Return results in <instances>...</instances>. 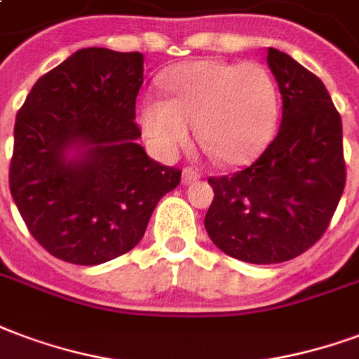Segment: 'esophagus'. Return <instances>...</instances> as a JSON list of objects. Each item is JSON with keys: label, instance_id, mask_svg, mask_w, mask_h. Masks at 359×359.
<instances>
[{"label": "esophagus", "instance_id": "obj_1", "mask_svg": "<svg viewBox=\"0 0 359 359\" xmlns=\"http://www.w3.org/2000/svg\"><path fill=\"white\" fill-rule=\"evenodd\" d=\"M200 179V175L194 171V169H190V167H187L184 171H182V184H192V182H196V180Z\"/></svg>", "mask_w": 359, "mask_h": 359}]
</instances>
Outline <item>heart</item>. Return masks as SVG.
Segmentation results:
<instances>
[{
  "mask_svg": "<svg viewBox=\"0 0 359 359\" xmlns=\"http://www.w3.org/2000/svg\"><path fill=\"white\" fill-rule=\"evenodd\" d=\"M167 98L144 95L139 123L159 156L171 158L196 139L226 167L251 163L266 148L278 121V93L257 62L201 58L163 74Z\"/></svg>",
  "mask_w": 359,
  "mask_h": 359,
  "instance_id": "obj_1",
  "label": "heart"
}]
</instances>
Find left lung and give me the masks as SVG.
Wrapping results in <instances>:
<instances>
[{
	"instance_id": "8db88e82",
	"label": "left lung",
	"mask_w": 359,
	"mask_h": 359,
	"mask_svg": "<svg viewBox=\"0 0 359 359\" xmlns=\"http://www.w3.org/2000/svg\"><path fill=\"white\" fill-rule=\"evenodd\" d=\"M280 87V131L253 165L209 179L205 230L222 253L251 264L291 261L320 240L341 200L346 167L342 121L325 85L268 47Z\"/></svg>"
}]
</instances>
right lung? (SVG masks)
<instances>
[{"label": "right lung", "instance_id": "1", "mask_svg": "<svg viewBox=\"0 0 359 359\" xmlns=\"http://www.w3.org/2000/svg\"><path fill=\"white\" fill-rule=\"evenodd\" d=\"M140 53L79 49L36 81L15 121L11 196L60 261L95 266L131 251L180 171L137 142Z\"/></svg>", "mask_w": 359, "mask_h": 359}]
</instances>
